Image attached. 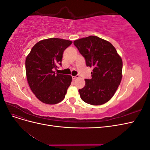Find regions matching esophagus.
<instances>
[{"instance_id":"obj_1","label":"esophagus","mask_w":150,"mask_h":150,"mask_svg":"<svg viewBox=\"0 0 150 150\" xmlns=\"http://www.w3.org/2000/svg\"><path fill=\"white\" fill-rule=\"evenodd\" d=\"M79 78V75H76L75 76H72V79H73V80L76 79V78Z\"/></svg>"}]
</instances>
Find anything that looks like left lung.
Listing matches in <instances>:
<instances>
[{
  "label": "left lung",
  "mask_w": 150,
  "mask_h": 150,
  "mask_svg": "<svg viewBox=\"0 0 150 150\" xmlns=\"http://www.w3.org/2000/svg\"><path fill=\"white\" fill-rule=\"evenodd\" d=\"M74 46L93 67L91 79H86L85 86L79 89L81 99L92 105H101L110 101L122 78V62L116 49L107 40L97 36L79 39Z\"/></svg>",
  "instance_id": "1"
}]
</instances>
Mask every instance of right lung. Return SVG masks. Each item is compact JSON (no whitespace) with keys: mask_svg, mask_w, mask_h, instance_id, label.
Returning a JSON list of instances; mask_svg holds the SVG:
<instances>
[{"mask_svg":"<svg viewBox=\"0 0 150 150\" xmlns=\"http://www.w3.org/2000/svg\"><path fill=\"white\" fill-rule=\"evenodd\" d=\"M72 43L58 38L42 40L34 45L26 57V76L30 88L44 103L55 104L65 98L72 77L56 73L53 69L62 66L63 52Z\"/></svg>","mask_w":150,"mask_h":150,"instance_id":"right-lung-1","label":"right lung"}]
</instances>
